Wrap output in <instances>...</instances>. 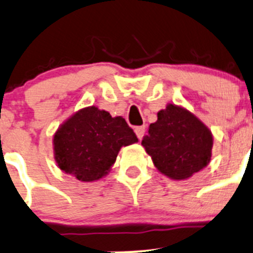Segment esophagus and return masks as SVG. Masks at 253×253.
I'll return each mask as SVG.
<instances>
[{"mask_svg":"<svg viewBox=\"0 0 253 253\" xmlns=\"http://www.w3.org/2000/svg\"><path fill=\"white\" fill-rule=\"evenodd\" d=\"M145 130H146V126H145L135 127V134H136V136L139 137V140H141L142 137H144Z\"/></svg>","mask_w":253,"mask_h":253,"instance_id":"1","label":"esophagus"}]
</instances>
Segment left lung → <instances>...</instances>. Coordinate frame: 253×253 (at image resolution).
Listing matches in <instances>:
<instances>
[{"label":"left lung","instance_id":"obj_1","mask_svg":"<svg viewBox=\"0 0 253 253\" xmlns=\"http://www.w3.org/2000/svg\"><path fill=\"white\" fill-rule=\"evenodd\" d=\"M141 145L158 171L173 180H186L210 163L213 135L191 112L168 103L150 124Z\"/></svg>","mask_w":253,"mask_h":253}]
</instances>
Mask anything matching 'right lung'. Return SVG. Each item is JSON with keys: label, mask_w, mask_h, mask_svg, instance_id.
<instances>
[{"label": "right lung", "mask_w": 253, "mask_h": 253, "mask_svg": "<svg viewBox=\"0 0 253 253\" xmlns=\"http://www.w3.org/2000/svg\"><path fill=\"white\" fill-rule=\"evenodd\" d=\"M137 141L123 117L90 106L75 112L54 132V160L64 173L91 183L107 175L123 146Z\"/></svg>", "instance_id": "obj_1"}]
</instances>
